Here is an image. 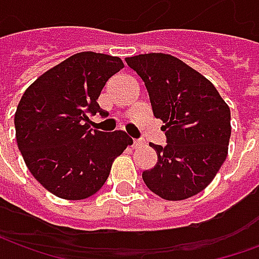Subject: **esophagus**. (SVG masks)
<instances>
[{"mask_svg":"<svg viewBox=\"0 0 259 259\" xmlns=\"http://www.w3.org/2000/svg\"><path fill=\"white\" fill-rule=\"evenodd\" d=\"M141 146H144V141L141 140V139H135L133 140V148H139Z\"/></svg>","mask_w":259,"mask_h":259,"instance_id":"obj_1","label":"esophagus"}]
</instances>
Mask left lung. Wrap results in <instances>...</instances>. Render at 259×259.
I'll return each mask as SVG.
<instances>
[{"label": "left lung", "mask_w": 259, "mask_h": 259, "mask_svg": "<svg viewBox=\"0 0 259 259\" xmlns=\"http://www.w3.org/2000/svg\"><path fill=\"white\" fill-rule=\"evenodd\" d=\"M124 61L146 85L154 116L165 123L166 144L150 143L158 161L143 172L144 183L165 200L193 197L226 159L230 109L209 80L172 55L140 54Z\"/></svg>", "instance_id": "obj_1"}]
</instances>
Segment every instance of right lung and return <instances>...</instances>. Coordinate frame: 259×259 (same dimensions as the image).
<instances>
[{"label":"right lung","mask_w":259,"mask_h":259,"mask_svg":"<svg viewBox=\"0 0 259 259\" xmlns=\"http://www.w3.org/2000/svg\"><path fill=\"white\" fill-rule=\"evenodd\" d=\"M123 68L118 57L74 54L41 74L25 91L15 113L16 141L34 179L65 200H84L107 182L115 158L133 140L122 130L90 129L105 115L97 100Z\"/></svg>","instance_id":"1"}]
</instances>
